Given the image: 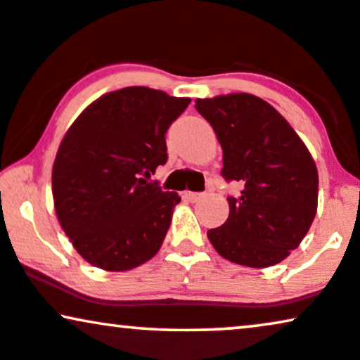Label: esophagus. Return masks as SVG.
<instances>
[{"label":"esophagus","mask_w":360,"mask_h":360,"mask_svg":"<svg viewBox=\"0 0 360 360\" xmlns=\"http://www.w3.org/2000/svg\"><path fill=\"white\" fill-rule=\"evenodd\" d=\"M183 198L186 199V201H189V202H198V201H201V199L204 198V194L202 193H191V191H184Z\"/></svg>","instance_id":"34e87169"}]
</instances>
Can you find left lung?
Wrapping results in <instances>:
<instances>
[{"instance_id": "left-lung-1", "label": "left lung", "mask_w": 360, "mask_h": 360, "mask_svg": "<svg viewBox=\"0 0 360 360\" xmlns=\"http://www.w3.org/2000/svg\"><path fill=\"white\" fill-rule=\"evenodd\" d=\"M222 148V176L240 181L229 217L207 231L219 256L248 267L279 264L299 248L317 212L319 174L279 111L249 93L195 99Z\"/></svg>"}]
</instances>
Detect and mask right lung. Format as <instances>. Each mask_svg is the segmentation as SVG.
<instances>
[{
    "instance_id": "1",
    "label": "right lung",
    "mask_w": 360,
    "mask_h": 360,
    "mask_svg": "<svg viewBox=\"0 0 360 360\" xmlns=\"http://www.w3.org/2000/svg\"><path fill=\"white\" fill-rule=\"evenodd\" d=\"M191 103L129 86L103 94L66 131L53 165L63 231L84 261L121 272L156 256L181 198L144 177L166 165V131Z\"/></svg>"
}]
</instances>
